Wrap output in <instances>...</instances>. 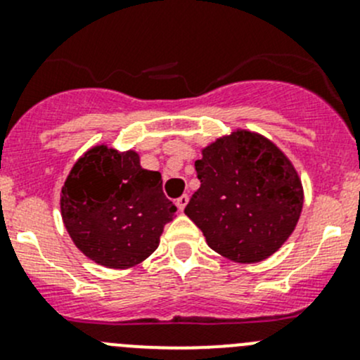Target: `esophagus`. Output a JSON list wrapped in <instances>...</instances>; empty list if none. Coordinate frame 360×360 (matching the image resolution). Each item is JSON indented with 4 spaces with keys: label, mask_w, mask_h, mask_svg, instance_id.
I'll return each mask as SVG.
<instances>
[{
    "label": "esophagus",
    "mask_w": 360,
    "mask_h": 360,
    "mask_svg": "<svg viewBox=\"0 0 360 360\" xmlns=\"http://www.w3.org/2000/svg\"><path fill=\"white\" fill-rule=\"evenodd\" d=\"M188 200H190V198H188V195H181V197L177 198V200H176V205H177V209H179L181 212H183V210H184V207H186Z\"/></svg>",
    "instance_id": "34e87169"
}]
</instances>
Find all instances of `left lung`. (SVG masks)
I'll list each match as a JSON object with an SVG mask.
<instances>
[{"label": "left lung", "mask_w": 360, "mask_h": 360, "mask_svg": "<svg viewBox=\"0 0 360 360\" xmlns=\"http://www.w3.org/2000/svg\"><path fill=\"white\" fill-rule=\"evenodd\" d=\"M200 188L184 214L207 245L235 263H259L291 237L303 209L292 162L264 136L237 129L202 150Z\"/></svg>", "instance_id": "obj_1"}]
</instances>
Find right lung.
<instances>
[{
  "label": "right lung",
  "mask_w": 360,
  "mask_h": 360,
  "mask_svg": "<svg viewBox=\"0 0 360 360\" xmlns=\"http://www.w3.org/2000/svg\"><path fill=\"white\" fill-rule=\"evenodd\" d=\"M162 176L141 167L139 153L97 144L72 165L60 190V216L69 237L89 259L106 268H132L160 244L176 217Z\"/></svg>",
  "instance_id": "obj_1"
}]
</instances>
